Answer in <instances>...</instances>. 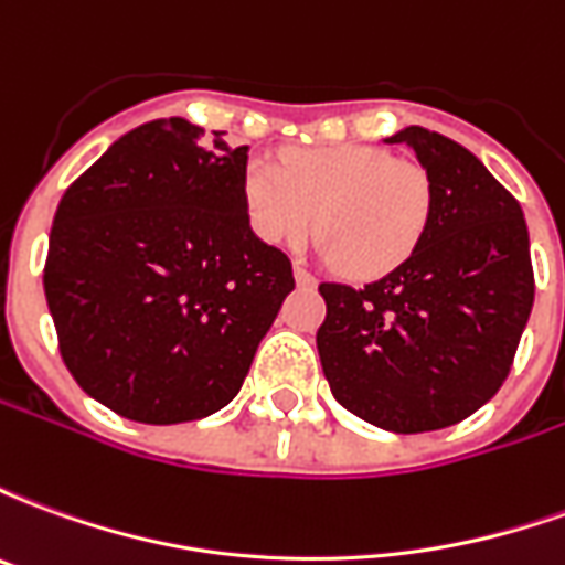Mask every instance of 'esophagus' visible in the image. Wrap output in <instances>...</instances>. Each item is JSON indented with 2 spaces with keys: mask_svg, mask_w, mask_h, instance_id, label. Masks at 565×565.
<instances>
[{
  "mask_svg": "<svg viewBox=\"0 0 565 565\" xmlns=\"http://www.w3.org/2000/svg\"><path fill=\"white\" fill-rule=\"evenodd\" d=\"M294 275H296V284H299V287H315V284H318V278H315V275H311L306 266H299V263H296Z\"/></svg>",
  "mask_w": 565,
  "mask_h": 565,
  "instance_id": "1",
  "label": "esophagus"
}]
</instances>
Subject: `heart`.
<instances>
[{"label": "heart", "mask_w": 565, "mask_h": 565, "mask_svg": "<svg viewBox=\"0 0 565 565\" xmlns=\"http://www.w3.org/2000/svg\"><path fill=\"white\" fill-rule=\"evenodd\" d=\"M250 230L266 245L323 238L354 278H379L412 257L433 214V181L415 160L372 145H335L287 153L278 166L250 162L242 178Z\"/></svg>", "instance_id": "1"}]
</instances>
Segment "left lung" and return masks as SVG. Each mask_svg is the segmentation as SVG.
Instances as JSON below:
<instances>
[{"label": "left lung", "mask_w": 565, "mask_h": 565, "mask_svg": "<svg viewBox=\"0 0 565 565\" xmlns=\"http://www.w3.org/2000/svg\"><path fill=\"white\" fill-rule=\"evenodd\" d=\"M433 181V214L403 266L366 287L320 284L318 354L332 396L391 433L475 415L509 379L533 311L521 202L475 153L429 129L391 136Z\"/></svg>", "instance_id": "8db88e82"}]
</instances>
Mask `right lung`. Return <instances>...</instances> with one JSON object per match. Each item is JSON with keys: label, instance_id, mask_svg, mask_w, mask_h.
<instances>
[{"label": "right lung", "instance_id": "obj_1", "mask_svg": "<svg viewBox=\"0 0 565 565\" xmlns=\"http://www.w3.org/2000/svg\"><path fill=\"white\" fill-rule=\"evenodd\" d=\"M247 145L184 117L117 139L56 205L44 296L81 391L139 424L233 403L296 287L247 221Z\"/></svg>", "mask_w": 565, "mask_h": 565}]
</instances>
